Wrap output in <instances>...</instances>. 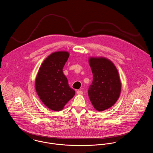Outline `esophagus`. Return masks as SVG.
I'll use <instances>...</instances> for the list:
<instances>
[{
  "label": "esophagus",
  "mask_w": 153,
  "mask_h": 153,
  "mask_svg": "<svg viewBox=\"0 0 153 153\" xmlns=\"http://www.w3.org/2000/svg\"><path fill=\"white\" fill-rule=\"evenodd\" d=\"M77 94H79V95H82V94L83 93V92L82 91H81V90H77Z\"/></svg>",
  "instance_id": "1"
}]
</instances>
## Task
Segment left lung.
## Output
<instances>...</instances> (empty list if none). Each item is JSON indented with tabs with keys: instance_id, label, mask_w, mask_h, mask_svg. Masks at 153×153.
<instances>
[{
	"instance_id": "1",
	"label": "left lung",
	"mask_w": 153,
	"mask_h": 153,
	"mask_svg": "<svg viewBox=\"0 0 153 153\" xmlns=\"http://www.w3.org/2000/svg\"><path fill=\"white\" fill-rule=\"evenodd\" d=\"M88 63L93 76L88 96L94 108L102 111L119 99L121 88L119 72L114 63L104 57H90Z\"/></svg>"
}]
</instances>
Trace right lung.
<instances>
[{
	"label": "right lung",
	"mask_w": 153,
	"mask_h": 153,
	"mask_svg": "<svg viewBox=\"0 0 153 153\" xmlns=\"http://www.w3.org/2000/svg\"><path fill=\"white\" fill-rule=\"evenodd\" d=\"M69 57L66 51L53 52L42 63L35 81V88L41 101L49 109L59 111L73 97L75 91L68 85L63 68Z\"/></svg>",
	"instance_id": "1"
}]
</instances>
